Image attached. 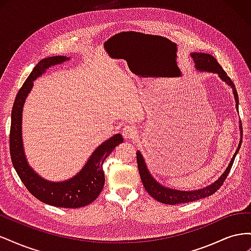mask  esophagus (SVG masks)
<instances>
[{
    "label": "esophagus",
    "instance_id": "1",
    "mask_svg": "<svg viewBox=\"0 0 251 251\" xmlns=\"http://www.w3.org/2000/svg\"><path fill=\"white\" fill-rule=\"evenodd\" d=\"M124 137L126 139H134L137 136V131L131 125H126L124 127Z\"/></svg>",
    "mask_w": 251,
    "mask_h": 251
}]
</instances>
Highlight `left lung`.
I'll return each mask as SVG.
<instances>
[{
    "mask_svg": "<svg viewBox=\"0 0 251 251\" xmlns=\"http://www.w3.org/2000/svg\"><path fill=\"white\" fill-rule=\"evenodd\" d=\"M192 56L196 63L197 69L202 70V71L217 73L224 81H226L229 86H231V88L233 90L235 102H237V108H238L239 97H238L237 89H235L234 83L231 80V78L223 70V68L221 67V65L219 64L218 60L212 55L205 54V53H193ZM240 127H241V132H243L242 131V124H240ZM241 144H242V137H241V140L239 143V147H238L237 151H235L232 159L230 160L229 165L227 166V169L224 172V174L215 182V183H212L211 185H209L207 187H204L202 189H198V191H193V192H191V191L189 192L176 191V189L166 188L160 184H158L157 182L153 179V177L150 175V173L147 169L146 162H144V160H143L142 155L139 153V151H137V154H136V158H137L138 170H139V175H140V178L142 181V184H143L144 188H146V191L151 197H153L155 200H157L158 202H161L163 204L176 205V204H180V203H188V202H193L196 200L206 198V197L214 195L218 191V189L223 185L225 179L227 178V176H228V174L231 170V166L233 164L235 155H237V153L239 151V150L241 148Z\"/></svg>",
    "mask_w": 251,
    "mask_h": 251,
    "instance_id": "obj_1",
    "label": "left lung"
}]
</instances>
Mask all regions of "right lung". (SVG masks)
I'll list each match as a JSON object with an SVG mask.
<instances>
[{
  "instance_id": "right-lung-1",
  "label": "right lung",
  "mask_w": 251,
  "mask_h": 251,
  "mask_svg": "<svg viewBox=\"0 0 251 251\" xmlns=\"http://www.w3.org/2000/svg\"><path fill=\"white\" fill-rule=\"evenodd\" d=\"M67 59L69 58L58 55L40 60L23 83L12 105L9 149L13 168L30 194L40 201L53 206L77 208L92 203L101 193L104 185L103 162L115 147L124 141L123 136L116 134L103 142L93 151L87 164L76 176L58 183L44 180L29 168L22 142L23 105L33 86V80L43 74L47 68L63 63Z\"/></svg>"
}]
</instances>
